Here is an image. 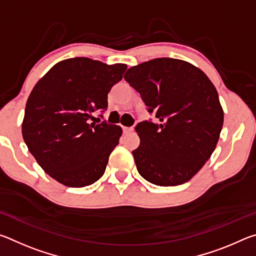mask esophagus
<instances>
[{
	"mask_svg": "<svg viewBox=\"0 0 256 256\" xmlns=\"http://www.w3.org/2000/svg\"><path fill=\"white\" fill-rule=\"evenodd\" d=\"M133 131V128H128V126H123V132L126 133H131Z\"/></svg>",
	"mask_w": 256,
	"mask_h": 256,
	"instance_id": "1",
	"label": "esophagus"
}]
</instances>
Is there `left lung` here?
Here are the masks:
<instances>
[{
    "label": "left lung",
    "mask_w": 256,
    "mask_h": 256,
    "mask_svg": "<svg viewBox=\"0 0 256 256\" xmlns=\"http://www.w3.org/2000/svg\"><path fill=\"white\" fill-rule=\"evenodd\" d=\"M124 79L159 120L136 126L140 146L132 154L138 174L159 186L188 182L211 157L222 128L214 84L198 68L170 58L132 66Z\"/></svg>",
    "instance_id": "left-lung-1"
}]
</instances>
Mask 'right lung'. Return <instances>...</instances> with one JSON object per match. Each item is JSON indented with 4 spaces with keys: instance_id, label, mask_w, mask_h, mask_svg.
Masks as SVG:
<instances>
[{
    "instance_id": "add662e5",
    "label": "right lung",
    "mask_w": 256,
    "mask_h": 256,
    "mask_svg": "<svg viewBox=\"0 0 256 256\" xmlns=\"http://www.w3.org/2000/svg\"><path fill=\"white\" fill-rule=\"evenodd\" d=\"M126 68L88 58H68L34 86L26 104L22 136L38 164L58 183L84 188L105 172L122 128L106 120L92 122V112L107 110L108 92Z\"/></svg>"
}]
</instances>
